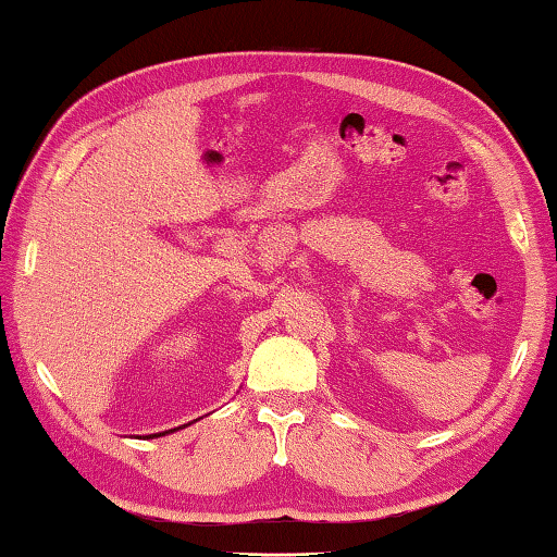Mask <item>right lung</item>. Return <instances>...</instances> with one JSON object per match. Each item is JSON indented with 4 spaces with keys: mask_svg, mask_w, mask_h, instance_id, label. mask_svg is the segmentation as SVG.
Here are the masks:
<instances>
[{
    "mask_svg": "<svg viewBox=\"0 0 557 557\" xmlns=\"http://www.w3.org/2000/svg\"><path fill=\"white\" fill-rule=\"evenodd\" d=\"M187 426V423H185ZM177 429H182V426H177ZM177 429H170V431H163V433H150V436H146V438H158V436H165V433H175Z\"/></svg>",
    "mask_w": 557,
    "mask_h": 557,
    "instance_id": "obj_1",
    "label": "right lung"
}]
</instances>
